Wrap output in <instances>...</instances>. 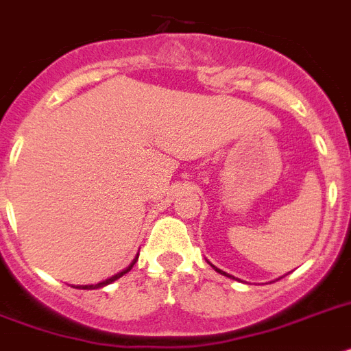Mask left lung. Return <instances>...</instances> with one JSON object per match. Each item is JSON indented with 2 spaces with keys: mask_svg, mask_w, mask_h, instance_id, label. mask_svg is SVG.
Here are the masks:
<instances>
[{
  "mask_svg": "<svg viewBox=\"0 0 351 351\" xmlns=\"http://www.w3.org/2000/svg\"><path fill=\"white\" fill-rule=\"evenodd\" d=\"M208 264H210V262H208ZM210 266H212V264H210ZM212 267H214V269H216V271H217V273H221V275H225V276H228V278H234V280H237V278H235V276L228 275V273H225V271H221V269H219V267H216V266H212Z\"/></svg>",
  "mask_w": 351,
  "mask_h": 351,
  "instance_id": "1",
  "label": "left lung"
}]
</instances>
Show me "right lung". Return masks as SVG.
<instances>
[{"label": "right lung", "mask_w": 351, "mask_h": 351, "mask_svg": "<svg viewBox=\"0 0 351 351\" xmlns=\"http://www.w3.org/2000/svg\"><path fill=\"white\" fill-rule=\"evenodd\" d=\"M137 258H139V255H137V257H135L134 261H132V264L128 267H126V269L119 271V273H116V275L110 276V278H107V280L98 282V284H90V285H73V287H76V289H101V287H105V285L112 284V282H116L117 278H121V276H123V275H126V273H128V271H130L132 267H134V264H135V261H137Z\"/></svg>", "instance_id": "obj_1"}]
</instances>
